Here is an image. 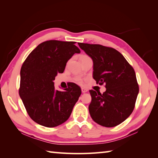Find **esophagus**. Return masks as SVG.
Listing matches in <instances>:
<instances>
[{
  "label": "esophagus",
  "instance_id": "34e87169",
  "mask_svg": "<svg viewBox=\"0 0 158 158\" xmlns=\"http://www.w3.org/2000/svg\"><path fill=\"white\" fill-rule=\"evenodd\" d=\"M81 92H82L83 93H85V92H88V89L84 88H81Z\"/></svg>",
  "mask_w": 158,
  "mask_h": 158
}]
</instances>
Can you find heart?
Here are the masks:
<instances>
[{
	"label": "heart",
	"instance_id": "b5f03b06",
	"mask_svg": "<svg viewBox=\"0 0 158 158\" xmlns=\"http://www.w3.org/2000/svg\"><path fill=\"white\" fill-rule=\"evenodd\" d=\"M87 56H85V55H83V56H81V58H83V57H86ZM77 81H78L79 83H81V80L80 79H77Z\"/></svg>",
	"mask_w": 158,
	"mask_h": 158
}]
</instances>
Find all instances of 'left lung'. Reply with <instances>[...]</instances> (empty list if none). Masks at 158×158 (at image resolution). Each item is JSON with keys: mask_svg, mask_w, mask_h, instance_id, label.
<instances>
[{"mask_svg": "<svg viewBox=\"0 0 158 158\" xmlns=\"http://www.w3.org/2000/svg\"><path fill=\"white\" fill-rule=\"evenodd\" d=\"M79 48L92 59L93 78L105 83L102 94L89 90V112L99 125L111 127L124 122L135 109L139 92L135 70L122 53L101 45L79 43Z\"/></svg>", "mask_w": 158, "mask_h": 158, "instance_id": "obj_1", "label": "left lung"}]
</instances>
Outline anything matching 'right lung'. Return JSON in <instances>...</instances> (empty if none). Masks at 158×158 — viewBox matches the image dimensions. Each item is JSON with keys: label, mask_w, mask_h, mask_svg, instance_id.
<instances>
[{"label": "right lung", "mask_w": 158, "mask_h": 158, "mask_svg": "<svg viewBox=\"0 0 158 158\" xmlns=\"http://www.w3.org/2000/svg\"><path fill=\"white\" fill-rule=\"evenodd\" d=\"M75 43L56 40L41 43L22 66L19 94L29 116L39 125L53 127L65 122L81 95L75 83L58 91L53 83L68 60L81 52Z\"/></svg>", "instance_id": "1"}]
</instances>
